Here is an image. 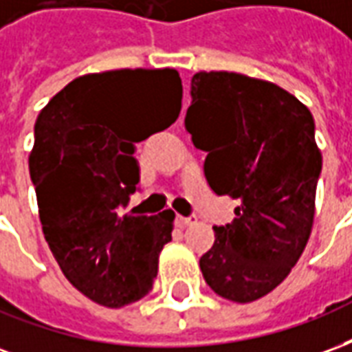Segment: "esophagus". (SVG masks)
I'll return each instance as SVG.
<instances>
[{
	"label": "esophagus",
	"instance_id": "1",
	"mask_svg": "<svg viewBox=\"0 0 352 352\" xmlns=\"http://www.w3.org/2000/svg\"><path fill=\"white\" fill-rule=\"evenodd\" d=\"M196 222V217H175V224L179 226V228H186V226H190V224H194Z\"/></svg>",
	"mask_w": 352,
	"mask_h": 352
}]
</instances>
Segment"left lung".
<instances>
[{
  "instance_id": "obj_1",
  "label": "left lung",
  "mask_w": 352,
  "mask_h": 352,
  "mask_svg": "<svg viewBox=\"0 0 352 352\" xmlns=\"http://www.w3.org/2000/svg\"><path fill=\"white\" fill-rule=\"evenodd\" d=\"M190 96L184 126L207 153V183L239 204L213 228L199 267L219 296L254 302L283 283L311 236L322 169L315 120L292 94L239 73H196Z\"/></svg>"
}]
</instances>
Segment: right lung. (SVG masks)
<instances>
[{
  "label": "right lung",
  "mask_w": 352,
  "mask_h": 352,
  "mask_svg": "<svg viewBox=\"0 0 352 352\" xmlns=\"http://www.w3.org/2000/svg\"><path fill=\"white\" fill-rule=\"evenodd\" d=\"M181 100L175 69H116L72 80L35 120L30 177L45 239L65 279L111 309L153 290L171 241L173 211L120 209L138 190L133 143L175 122Z\"/></svg>",
  "instance_id": "obj_1"
}]
</instances>
